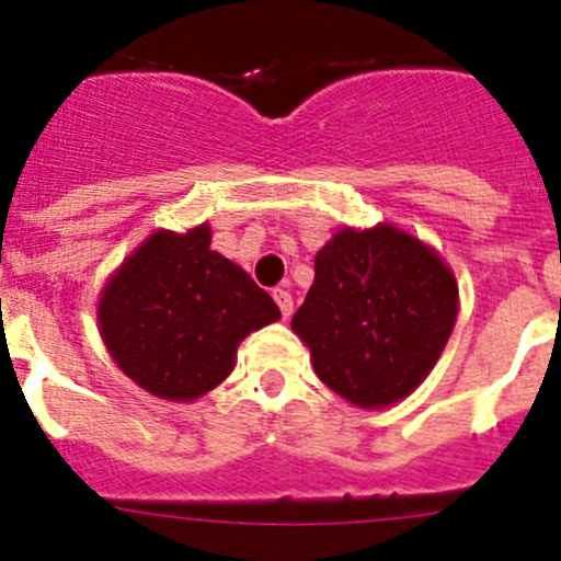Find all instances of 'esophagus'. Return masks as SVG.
I'll return each mask as SVG.
<instances>
[{"label": "esophagus", "mask_w": 561, "mask_h": 561, "mask_svg": "<svg viewBox=\"0 0 561 561\" xmlns=\"http://www.w3.org/2000/svg\"><path fill=\"white\" fill-rule=\"evenodd\" d=\"M272 297H275V304H277V309H280V314L291 317V311H295V300H291V291L289 289H275V291H272Z\"/></svg>", "instance_id": "1"}]
</instances>
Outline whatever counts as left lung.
Here are the masks:
<instances>
[{
  "label": "left lung",
  "instance_id": "1",
  "mask_svg": "<svg viewBox=\"0 0 561 561\" xmlns=\"http://www.w3.org/2000/svg\"><path fill=\"white\" fill-rule=\"evenodd\" d=\"M458 309V280L438 250L381 221L325 241L291 331L323 385L354 408L381 410L427 379Z\"/></svg>",
  "mask_w": 561,
  "mask_h": 561
}]
</instances>
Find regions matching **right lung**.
I'll return each mask as SVG.
<instances>
[{
  "mask_svg": "<svg viewBox=\"0 0 561 561\" xmlns=\"http://www.w3.org/2000/svg\"><path fill=\"white\" fill-rule=\"evenodd\" d=\"M210 225L153 230L108 275L98 331L114 365L146 393L196 401L236 368L241 340L280 320L270 295L221 252Z\"/></svg>",
  "mask_w": 561,
  "mask_h": 561,
  "instance_id": "obj_1",
  "label": "right lung"
}]
</instances>
